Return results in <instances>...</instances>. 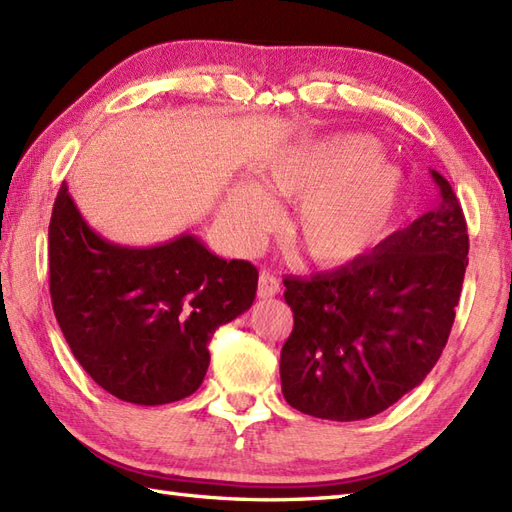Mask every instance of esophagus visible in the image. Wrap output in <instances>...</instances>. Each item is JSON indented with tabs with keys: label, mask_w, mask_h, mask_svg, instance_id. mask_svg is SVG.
<instances>
[{
	"label": "esophagus",
	"mask_w": 512,
	"mask_h": 512,
	"mask_svg": "<svg viewBox=\"0 0 512 512\" xmlns=\"http://www.w3.org/2000/svg\"><path fill=\"white\" fill-rule=\"evenodd\" d=\"M281 290L279 279L272 275L270 270H261L259 272V296L261 299H272V296H277Z\"/></svg>",
	"instance_id": "obj_1"
}]
</instances>
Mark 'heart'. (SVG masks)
<instances>
[{
    "instance_id": "b5f03b06",
    "label": "heart",
    "mask_w": 512,
    "mask_h": 512,
    "mask_svg": "<svg viewBox=\"0 0 512 512\" xmlns=\"http://www.w3.org/2000/svg\"><path fill=\"white\" fill-rule=\"evenodd\" d=\"M403 196V172L371 135L347 133L283 148L240 183L224 202V218L251 235L270 213L268 198L296 205L290 237L320 266H344L384 240Z\"/></svg>"
}]
</instances>
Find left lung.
I'll return each mask as SVG.
<instances>
[{
    "label": "left lung",
    "instance_id": "obj_1",
    "mask_svg": "<svg viewBox=\"0 0 512 512\" xmlns=\"http://www.w3.org/2000/svg\"><path fill=\"white\" fill-rule=\"evenodd\" d=\"M432 176L436 207L410 227L347 266L283 279L294 329L281 349V390L292 408L327 421L371 419L441 358L469 235L454 189Z\"/></svg>",
    "mask_w": 512,
    "mask_h": 512
}]
</instances>
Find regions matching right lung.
<instances>
[{"mask_svg":"<svg viewBox=\"0 0 512 512\" xmlns=\"http://www.w3.org/2000/svg\"><path fill=\"white\" fill-rule=\"evenodd\" d=\"M47 237L52 307L71 353L95 384L137 406L198 390L213 331L255 301L251 261L213 255L192 233L154 246L104 240L67 183Z\"/></svg>","mask_w":512,"mask_h":512,"instance_id":"right-lung-1","label":"right lung"}]
</instances>
